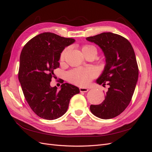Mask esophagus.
I'll return each mask as SVG.
<instances>
[{"label": "esophagus", "instance_id": "esophagus-1", "mask_svg": "<svg viewBox=\"0 0 152 152\" xmlns=\"http://www.w3.org/2000/svg\"><path fill=\"white\" fill-rule=\"evenodd\" d=\"M79 89H80V92H84V93H86V92L89 91V89L87 88H86V87H80Z\"/></svg>", "mask_w": 152, "mask_h": 152}]
</instances>
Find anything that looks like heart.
Wrapping results in <instances>:
<instances>
[{"label": "heart", "instance_id": "heart-1", "mask_svg": "<svg viewBox=\"0 0 152 152\" xmlns=\"http://www.w3.org/2000/svg\"><path fill=\"white\" fill-rule=\"evenodd\" d=\"M82 50L85 56L89 54H97V49L94 45L91 44H86L82 45ZM68 49L66 48L61 52L59 57V61L63 62L65 60L66 54ZM97 75V71L93 68H78L69 72L67 74V79L68 81L73 84L80 86H87L90 82Z\"/></svg>", "mask_w": 152, "mask_h": 152}]
</instances>
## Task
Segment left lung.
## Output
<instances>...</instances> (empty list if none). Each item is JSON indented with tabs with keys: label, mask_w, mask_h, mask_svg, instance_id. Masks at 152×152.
<instances>
[{
	"label": "left lung",
	"mask_w": 152,
	"mask_h": 152,
	"mask_svg": "<svg viewBox=\"0 0 152 152\" xmlns=\"http://www.w3.org/2000/svg\"><path fill=\"white\" fill-rule=\"evenodd\" d=\"M86 39L98 45L106 58L102 74L96 80L99 85H108L104 100L90 110L95 116L110 119L122 113L130 103L134 94L139 70L131 43L124 37L104 32Z\"/></svg>",
	"instance_id": "left-lung-1"
}]
</instances>
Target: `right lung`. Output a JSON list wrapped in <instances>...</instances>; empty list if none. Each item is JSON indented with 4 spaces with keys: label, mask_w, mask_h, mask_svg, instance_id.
I'll return each mask as SVG.
<instances>
[{
    "label": "right lung",
    "mask_w": 152,
    "mask_h": 152,
    "mask_svg": "<svg viewBox=\"0 0 152 152\" xmlns=\"http://www.w3.org/2000/svg\"><path fill=\"white\" fill-rule=\"evenodd\" d=\"M74 42L72 38L44 32L30 40L22 49L18 79L27 103L41 118L54 120L61 117L72 96L80 93L77 87L68 83L61 84L59 91L50 86L61 52Z\"/></svg>",
    "instance_id": "1"
}]
</instances>
